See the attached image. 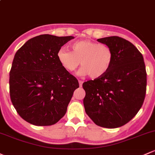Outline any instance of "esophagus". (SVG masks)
Segmentation results:
<instances>
[{
    "mask_svg": "<svg viewBox=\"0 0 155 155\" xmlns=\"http://www.w3.org/2000/svg\"><path fill=\"white\" fill-rule=\"evenodd\" d=\"M79 86H80V87H82V84H83V82H82V81L79 80Z\"/></svg>",
    "mask_w": 155,
    "mask_h": 155,
    "instance_id": "esophagus-1",
    "label": "esophagus"
}]
</instances>
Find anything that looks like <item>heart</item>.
Masks as SVG:
<instances>
[{
	"label": "heart",
	"mask_w": 155,
	"mask_h": 155,
	"mask_svg": "<svg viewBox=\"0 0 155 155\" xmlns=\"http://www.w3.org/2000/svg\"><path fill=\"white\" fill-rule=\"evenodd\" d=\"M71 48V52L61 49L57 53L60 64L68 72H74L81 62L79 75L99 79L106 74L113 62V51L105 44L82 40L73 43Z\"/></svg>",
	"instance_id": "heart-1"
}]
</instances>
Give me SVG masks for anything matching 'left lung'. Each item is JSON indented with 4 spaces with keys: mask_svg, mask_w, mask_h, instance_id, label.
I'll return each instance as SVG.
<instances>
[{
    "mask_svg": "<svg viewBox=\"0 0 155 155\" xmlns=\"http://www.w3.org/2000/svg\"><path fill=\"white\" fill-rule=\"evenodd\" d=\"M111 48L114 59L106 74L83 83L86 114L96 125L121 127L137 114L144 102L146 71L143 55L128 41L118 36L97 39Z\"/></svg>",
    "mask_w": 155,
    "mask_h": 155,
    "instance_id": "left-lung-1",
    "label": "left lung"
}]
</instances>
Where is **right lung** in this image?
I'll return each instance as SVG.
<instances>
[{"label":"right lung","instance_id":"obj_1","mask_svg":"<svg viewBox=\"0 0 155 155\" xmlns=\"http://www.w3.org/2000/svg\"><path fill=\"white\" fill-rule=\"evenodd\" d=\"M73 38L44 34L28 40L16 52L9 72V94L13 106L25 121L51 125L66 114L79 84L60 64L57 53Z\"/></svg>","mask_w":155,"mask_h":155}]
</instances>
